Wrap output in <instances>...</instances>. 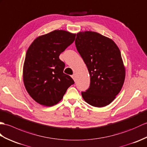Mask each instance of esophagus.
Returning a JSON list of instances; mask_svg holds the SVG:
<instances>
[{
    "instance_id": "1",
    "label": "esophagus",
    "mask_w": 147,
    "mask_h": 147,
    "mask_svg": "<svg viewBox=\"0 0 147 147\" xmlns=\"http://www.w3.org/2000/svg\"><path fill=\"white\" fill-rule=\"evenodd\" d=\"M71 77H72V79L74 80V81H76V75L73 74L72 76H71Z\"/></svg>"
}]
</instances>
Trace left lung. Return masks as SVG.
Masks as SVG:
<instances>
[{
	"label": "left lung",
	"instance_id": "left-lung-1",
	"mask_svg": "<svg viewBox=\"0 0 147 147\" xmlns=\"http://www.w3.org/2000/svg\"><path fill=\"white\" fill-rule=\"evenodd\" d=\"M75 43L90 77L89 88L82 92L83 99L94 107L109 105L121 90L125 79L119 48L111 39L90 31L78 32Z\"/></svg>",
	"mask_w": 147,
	"mask_h": 147
}]
</instances>
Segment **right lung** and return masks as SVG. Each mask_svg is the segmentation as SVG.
Segmentation results:
<instances>
[{
	"mask_svg": "<svg viewBox=\"0 0 147 147\" xmlns=\"http://www.w3.org/2000/svg\"><path fill=\"white\" fill-rule=\"evenodd\" d=\"M75 38L76 34L55 30L38 36L28 48L22 71L23 82L29 96L41 105L57 104L74 84L71 77L63 73L65 63L59 56Z\"/></svg>",
	"mask_w": 147,
	"mask_h": 147,
	"instance_id": "add662e5",
	"label": "right lung"
}]
</instances>
